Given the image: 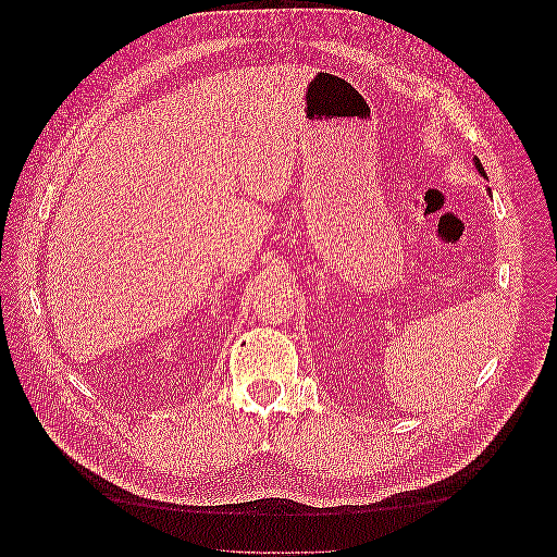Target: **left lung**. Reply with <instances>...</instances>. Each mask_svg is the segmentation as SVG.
Masks as SVG:
<instances>
[{"instance_id":"left-lung-1","label":"left lung","mask_w":557,"mask_h":557,"mask_svg":"<svg viewBox=\"0 0 557 557\" xmlns=\"http://www.w3.org/2000/svg\"><path fill=\"white\" fill-rule=\"evenodd\" d=\"M473 165H475V170H479V174L483 176V178H487V174H485V168H483V163L479 161V156H473ZM490 190V188H487Z\"/></svg>"}]
</instances>
